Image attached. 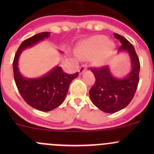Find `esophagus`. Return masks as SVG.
<instances>
[{"instance_id": "1", "label": "esophagus", "mask_w": 154, "mask_h": 154, "mask_svg": "<svg viewBox=\"0 0 154 154\" xmlns=\"http://www.w3.org/2000/svg\"><path fill=\"white\" fill-rule=\"evenodd\" d=\"M86 66H80V68H79V69H78L79 74H82L83 72H84V71H85V70H86Z\"/></svg>"}]
</instances>
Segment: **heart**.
I'll return each mask as SVG.
<instances>
[{
  "instance_id": "obj_1",
  "label": "heart",
  "mask_w": 154,
  "mask_h": 154,
  "mask_svg": "<svg viewBox=\"0 0 154 154\" xmlns=\"http://www.w3.org/2000/svg\"><path fill=\"white\" fill-rule=\"evenodd\" d=\"M115 49V44L108 41L106 36L97 35L88 38L76 51L77 57L87 59L98 54L94 57V63L97 66H104L111 57Z\"/></svg>"
}]
</instances>
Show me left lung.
Segmentation results:
<instances>
[{"instance_id": "left-lung-1", "label": "left lung", "mask_w": 154, "mask_h": 154, "mask_svg": "<svg viewBox=\"0 0 154 154\" xmlns=\"http://www.w3.org/2000/svg\"><path fill=\"white\" fill-rule=\"evenodd\" d=\"M122 46L119 53H127L131 63L130 71L123 77H115L109 66L91 68L95 77V83L89 91L91 102L99 109L106 113H114L125 108L133 99L139 84L140 63L135 48L122 35L114 33Z\"/></svg>"}]
</instances>
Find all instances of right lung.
Wrapping results in <instances>:
<instances>
[{
  "mask_svg": "<svg viewBox=\"0 0 154 154\" xmlns=\"http://www.w3.org/2000/svg\"><path fill=\"white\" fill-rule=\"evenodd\" d=\"M50 32L36 34L23 42L13 60V73L18 91L26 103L35 109L48 112L62 104L67 94L70 83L77 77L78 72L68 74L60 66H55L47 74L36 78L25 77L18 68V60L22 51L49 38ZM60 54H63L60 51Z\"/></svg>",
  "mask_w": 154,
  "mask_h": 154,
  "instance_id": "add662e5",
  "label": "right lung"
}]
</instances>
